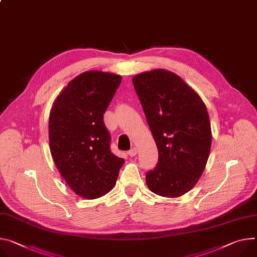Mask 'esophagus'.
Masks as SVG:
<instances>
[{
  "label": "esophagus",
  "mask_w": 257,
  "mask_h": 257,
  "mask_svg": "<svg viewBox=\"0 0 257 257\" xmlns=\"http://www.w3.org/2000/svg\"><path fill=\"white\" fill-rule=\"evenodd\" d=\"M128 155H129L130 157L136 156V155H137V149H136V148H132V149L128 152Z\"/></svg>",
  "instance_id": "1"
}]
</instances>
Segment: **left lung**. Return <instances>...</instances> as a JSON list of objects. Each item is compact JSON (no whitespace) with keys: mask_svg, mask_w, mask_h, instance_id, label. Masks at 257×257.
I'll return each instance as SVG.
<instances>
[{"mask_svg":"<svg viewBox=\"0 0 257 257\" xmlns=\"http://www.w3.org/2000/svg\"><path fill=\"white\" fill-rule=\"evenodd\" d=\"M132 83L159 150L147 184L156 195L180 197L199 181L209 158L212 132L207 107L189 84L167 69L137 74Z\"/></svg>","mask_w":257,"mask_h":257,"instance_id":"8db88e82","label":"left lung"}]
</instances>
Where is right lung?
<instances>
[{
	"label": "right lung",
	"mask_w": 257,
	"mask_h": 257,
	"mask_svg": "<svg viewBox=\"0 0 257 257\" xmlns=\"http://www.w3.org/2000/svg\"><path fill=\"white\" fill-rule=\"evenodd\" d=\"M121 81L113 73L84 72L60 91L50 110L53 161L69 188L84 199H97L111 191L125 162L110 152L103 123Z\"/></svg>",
	"instance_id": "obj_1"
}]
</instances>
